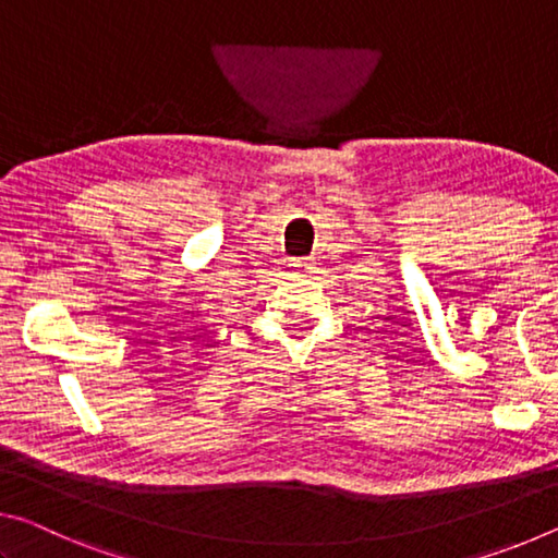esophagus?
<instances>
[{
  "label": "esophagus",
  "mask_w": 558,
  "mask_h": 558,
  "mask_svg": "<svg viewBox=\"0 0 558 558\" xmlns=\"http://www.w3.org/2000/svg\"><path fill=\"white\" fill-rule=\"evenodd\" d=\"M289 267H294L296 274H301V277H306V274H314V259H291Z\"/></svg>",
  "instance_id": "obj_1"
}]
</instances>
